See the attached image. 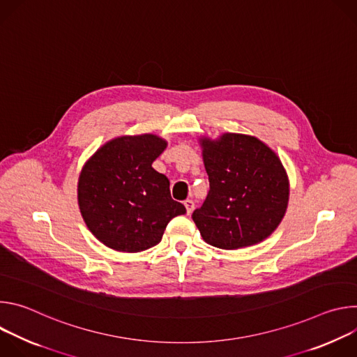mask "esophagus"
<instances>
[{"instance_id": "esophagus-1", "label": "esophagus", "mask_w": 357, "mask_h": 357, "mask_svg": "<svg viewBox=\"0 0 357 357\" xmlns=\"http://www.w3.org/2000/svg\"><path fill=\"white\" fill-rule=\"evenodd\" d=\"M183 205H185V208H186V213H188V215H190V213L193 212V209H195V203H193V200H192V199H188V200H185V202H183Z\"/></svg>"}]
</instances>
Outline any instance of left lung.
<instances>
[{
    "instance_id": "1",
    "label": "left lung",
    "mask_w": 357,
    "mask_h": 357,
    "mask_svg": "<svg viewBox=\"0 0 357 357\" xmlns=\"http://www.w3.org/2000/svg\"><path fill=\"white\" fill-rule=\"evenodd\" d=\"M209 193L192 213L200 236L223 250L254 245L281 223L289 197L287 172L275 152L252 135L202 137Z\"/></svg>"
}]
</instances>
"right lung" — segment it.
Wrapping results in <instances>:
<instances>
[{
    "mask_svg": "<svg viewBox=\"0 0 357 357\" xmlns=\"http://www.w3.org/2000/svg\"><path fill=\"white\" fill-rule=\"evenodd\" d=\"M168 142L154 134L123 135L100 146L77 183L80 213L105 245L126 252L154 247L175 216L185 215L171 197L169 181L152 168Z\"/></svg>",
    "mask_w": 357,
    "mask_h": 357,
    "instance_id": "obj_1",
    "label": "right lung"
}]
</instances>
